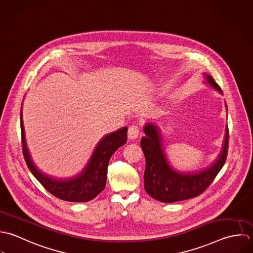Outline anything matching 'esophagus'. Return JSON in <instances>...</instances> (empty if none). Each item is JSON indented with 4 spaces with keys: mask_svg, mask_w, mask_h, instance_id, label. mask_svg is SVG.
<instances>
[{
    "mask_svg": "<svg viewBox=\"0 0 253 253\" xmlns=\"http://www.w3.org/2000/svg\"><path fill=\"white\" fill-rule=\"evenodd\" d=\"M140 135V129L137 125H132L128 129V138L129 140H136Z\"/></svg>",
    "mask_w": 253,
    "mask_h": 253,
    "instance_id": "obj_1",
    "label": "esophagus"
}]
</instances>
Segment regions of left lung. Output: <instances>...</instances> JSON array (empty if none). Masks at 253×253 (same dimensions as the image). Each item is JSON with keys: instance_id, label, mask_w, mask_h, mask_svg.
I'll list each match as a JSON object with an SVG mask.
<instances>
[{"instance_id": "8db88e82", "label": "left lung", "mask_w": 253, "mask_h": 253, "mask_svg": "<svg viewBox=\"0 0 253 253\" xmlns=\"http://www.w3.org/2000/svg\"><path fill=\"white\" fill-rule=\"evenodd\" d=\"M206 83L223 94L212 76L204 74ZM227 108V103H226ZM141 147L146 157L144 174L145 190L152 199L170 203L196 198L203 193L225 164L229 144V129L226 126L225 140L218 158L209 167L195 172H180L174 169L166 156L159 127L154 123L144 126Z\"/></svg>"}]
</instances>
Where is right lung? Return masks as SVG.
Here are the masks:
<instances>
[{
  "instance_id": "right-lung-1",
  "label": "right lung",
  "mask_w": 253,
  "mask_h": 253,
  "mask_svg": "<svg viewBox=\"0 0 253 253\" xmlns=\"http://www.w3.org/2000/svg\"><path fill=\"white\" fill-rule=\"evenodd\" d=\"M20 129L23 156L31 173L52 196L71 202L92 201L104 189L109 159L118 148L127 142L128 131L127 127H123L105 135L98 143L87 165L79 174L71 178L58 179L43 173L33 162L25 142L22 110L20 111Z\"/></svg>"
}]
</instances>
